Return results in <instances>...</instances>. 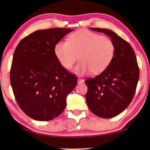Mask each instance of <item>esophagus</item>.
Returning a JSON list of instances; mask_svg holds the SVG:
<instances>
[{
	"instance_id": "34e87169",
	"label": "esophagus",
	"mask_w": 150,
	"mask_h": 150,
	"mask_svg": "<svg viewBox=\"0 0 150 150\" xmlns=\"http://www.w3.org/2000/svg\"><path fill=\"white\" fill-rule=\"evenodd\" d=\"M83 79H78V83H83Z\"/></svg>"
}]
</instances>
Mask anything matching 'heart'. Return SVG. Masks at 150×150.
I'll return each instance as SVG.
<instances>
[{
  "label": "heart",
  "instance_id": "obj_1",
  "mask_svg": "<svg viewBox=\"0 0 150 150\" xmlns=\"http://www.w3.org/2000/svg\"><path fill=\"white\" fill-rule=\"evenodd\" d=\"M115 46L110 39L88 30H80L71 33L67 42L59 41L54 46V54L64 69L76 67L78 74H99L105 71L113 60Z\"/></svg>",
  "mask_w": 150,
  "mask_h": 150
}]
</instances>
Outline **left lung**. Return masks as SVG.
I'll return each instance as SVG.
<instances>
[{"label": "left lung", "instance_id": "1", "mask_svg": "<svg viewBox=\"0 0 150 150\" xmlns=\"http://www.w3.org/2000/svg\"><path fill=\"white\" fill-rule=\"evenodd\" d=\"M92 30L110 37L115 46V53L105 71L85 81L88 86L86 102L98 117L111 118L121 113L132 102L139 79V67L134 49L124 39L107 29Z\"/></svg>", "mask_w": 150, "mask_h": 150}]
</instances>
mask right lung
<instances>
[{
  "label": "right lung",
  "mask_w": 150,
  "mask_h": 150,
  "mask_svg": "<svg viewBox=\"0 0 150 150\" xmlns=\"http://www.w3.org/2000/svg\"><path fill=\"white\" fill-rule=\"evenodd\" d=\"M69 28L40 30L18 44L12 62L10 83L18 105L28 116L38 121L58 117L66 106V98L78 79L60 64L54 46Z\"/></svg>",
  "instance_id": "1"
}]
</instances>
